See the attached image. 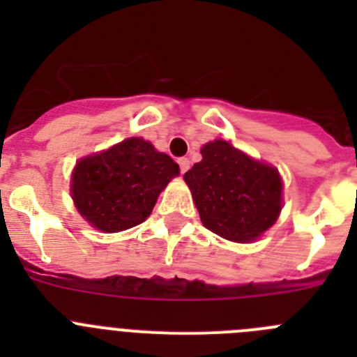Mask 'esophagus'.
Masks as SVG:
<instances>
[{"mask_svg":"<svg viewBox=\"0 0 357 357\" xmlns=\"http://www.w3.org/2000/svg\"><path fill=\"white\" fill-rule=\"evenodd\" d=\"M178 166H181V173L184 175V173L189 169V159H185V157L178 159Z\"/></svg>","mask_w":357,"mask_h":357,"instance_id":"obj_1","label":"esophagus"}]
</instances>
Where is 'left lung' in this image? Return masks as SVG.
Wrapping results in <instances>:
<instances>
[{
  "label": "left lung",
  "instance_id": "1",
  "mask_svg": "<svg viewBox=\"0 0 357 357\" xmlns=\"http://www.w3.org/2000/svg\"><path fill=\"white\" fill-rule=\"evenodd\" d=\"M202 160L184 175L204 227L234 243H252L282 209L277 168L222 139L202 146Z\"/></svg>",
  "mask_w": 357,
  "mask_h": 357
}]
</instances>
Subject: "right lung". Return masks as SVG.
<instances>
[{
	"mask_svg": "<svg viewBox=\"0 0 357 357\" xmlns=\"http://www.w3.org/2000/svg\"><path fill=\"white\" fill-rule=\"evenodd\" d=\"M178 173L172 157L143 137H128L78 160L71 175V197L94 229L119 232L143 223L160 191Z\"/></svg>",
	"mask_w": 357,
	"mask_h": 357,
	"instance_id": "1",
	"label": "right lung"
}]
</instances>
